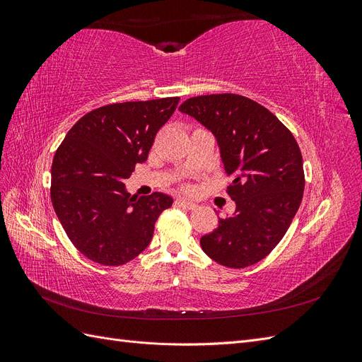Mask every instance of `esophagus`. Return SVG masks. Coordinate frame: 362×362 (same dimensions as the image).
I'll use <instances>...</instances> for the list:
<instances>
[{
	"instance_id": "obj_1",
	"label": "esophagus",
	"mask_w": 362,
	"mask_h": 362,
	"mask_svg": "<svg viewBox=\"0 0 362 362\" xmlns=\"http://www.w3.org/2000/svg\"><path fill=\"white\" fill-rule=\"evenodd\" d=\"M177 205L182 206L184 210H196V208H198V204H194L187 199H177Z\"/></svg>"
}]
</instances>
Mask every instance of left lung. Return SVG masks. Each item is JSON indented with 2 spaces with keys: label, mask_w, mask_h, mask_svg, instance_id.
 Listing matches in <instances>:
<instances>
[{
  "label": "left lung",
  "mask_w": 362,
  "mask_h": 362,
  "mask_svg": "<svg viewBox=\"0 0 362 362\" xmlns=\"http://www.w3.org/2000/svg\"><path fill=\"white\" fill-rule=\"evenodd\" d=\"M180 112L211 131L223 169L234 178L228 194L235 211L201 237V247L225 267L255 264L286 235L302 202L305 175L298 141L266 107L242 95L194 96Z\"/></svg>",
  "instance_id": "left-lung-1"
}]
</instances>
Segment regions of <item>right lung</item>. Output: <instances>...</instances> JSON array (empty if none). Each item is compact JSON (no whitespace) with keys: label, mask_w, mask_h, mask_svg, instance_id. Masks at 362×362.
Instances as JSON below:
<instances>
[{"label":"right lung","mask_w":362,"mask_h":362,"mask_svg":"<svg viewBox=\"0 0 362 362\" xmlns=\"http://www.w3.org/2000/svg\"><path fill=\"white\" fill-rule=\"evenodd\" d=\"M180 98L119 103L84 115L62 141L51 168L54 211L74 246L104 266L144 252L158 216L173 199L160 192L131 196L124 181L148 158Z\"/></svg>","instance_id":"add662e5"}]
</instances>
